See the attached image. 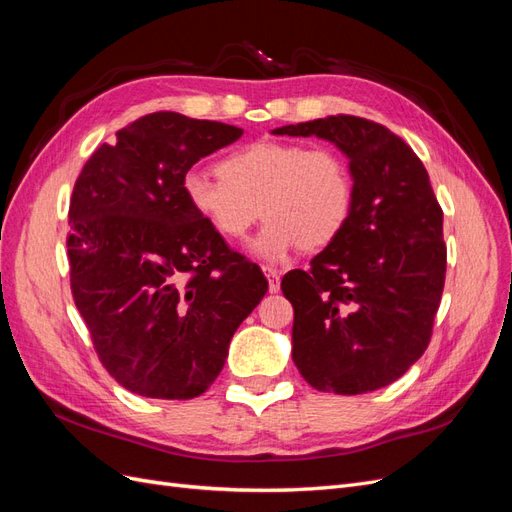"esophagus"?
<instances>
[{
	"label": "esophagus",
	"mask_w": 512,
	"mask_h": 512,
	"mask_svg": "<svg viewBox=\"0 0 512 512\" xmlns=\"http://www.w3.org/2000/svg\"><path fill=\"white\" fill-rule=\"evenodd\" d=\"M262 271H265L267 280H269V292L280 290V277H282V273L277 271V269H273V267H265Z\"/></svg>",
	"instance_id": "1"
}]
</instances>
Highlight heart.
Masks as SVG:
<instances>
[{
	"label": "heart",
	"instance_id": "heart-1",
	"mask_svg": "<svg viewBox=\"0 0 512 512\" xmlns=\"http://www.w3.org/2000/svg\"><path fill=\"white\" fill-rule=\"evenodd\" d=\"M183 196L215 235L237 243L260 220L256 256L282 260L294 247L316 252L342 235L354 205L346 158L333 147L258 141L232 151L218 175L190 170Z\"/></svg>",
	"mask_w": 512,
	"mask_h": 512
}]
</instances>
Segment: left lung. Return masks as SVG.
Wrapping results in <instances>:
<instances>
[{
	"label": "left lung",
	"mask_w": 512,
	"mask_h": 512,
	"mask_svg": "<svg viewBox=\"0 0 512 512\" xmlns=\"http://www.w3.org/2000/svg\"><path fill=\"white\" fill-rule=\"evenodd\" d=\"M273 134L318 136L350 158V220L309 269L284 275L292 361L318 391L359 395L421 359L444 277L442 207L412 147L382 123L331 115Z\"/></svg>",
	"instance_id": "obj_1"
}]
</instances>
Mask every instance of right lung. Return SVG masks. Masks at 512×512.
I'll list each match as a JSON object with an SVG mask.
<instances>
[{"label":"right lung","mask_w":512,"mask_h":512,"mask_svg":"<svg viewBox=\"0 0 512 512\" xmlns=\"http://www.w3.org/2000/svg\"><path fill=\"white\" fill-rule=\"evenodd\" d=\"M241 128L160 111L98 147L68 211L72 299L100 363L123 389L192 399L220 376L267 277L198 218L188 170Z\"/></svg>","instance_id":"obj_1"}]
</instances>
